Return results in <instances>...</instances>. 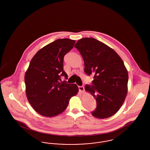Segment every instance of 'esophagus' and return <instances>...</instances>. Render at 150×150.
<instances>
[{"instance_id":"34e87169","label":"esophagus","mask_w":150,"mask_h":150,"mask_svg":"<svg viewBox=\"0 0 150 150\" xmlns=\"http://www.w3.org/2000/svg\"><path fill=\"white\" fill-rule=\"evenodd\" d=\"M79 90L80 93H84V87L83 86H79Z\"/></svg>"}]
</instances>
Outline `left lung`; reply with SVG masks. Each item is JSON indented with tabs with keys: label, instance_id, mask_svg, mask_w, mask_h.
I'll return each instance as SVG.
<instances>
[{
	"label": "left lung",
	"instance_id": "8db88e82",
	"mask_svg": "<svg viewBox=\"0 0 150 150\" xmlns=\"http://www.w3.org/2000/svg\"><path fill=\"white\" fill-rule=\"evenodd\" d=\"M75 47L84 62V72L93 75V86L85 89L92 94L97 107L94 117L106 119L120 108L128 92V73L120 57L113 49L93 38L79 40Z\"/></svg>",
	"mask_w": 150,
	"mask_h": 150
}]
</instances>
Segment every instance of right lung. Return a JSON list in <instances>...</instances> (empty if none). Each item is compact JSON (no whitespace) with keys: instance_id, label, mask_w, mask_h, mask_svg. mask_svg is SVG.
I'll use <instances>...</instances> for the list:
<instances>
[{"instance_id":"right-lung-1","label":"right lung","mask_w":150,"mask_h":150,"mask_svg":"<svg viewBox=\"0 0 150 150\" xmlns=\"http://www.w3.org/2000/svg\"><path fill=\"white\" fill-rule=\"evenodd\" d=\"M75 43L67 38L57 39L40 49L30 61L25 75L26 94L31 106L42 116L61 114L78 93L76 84L59 81L62 76L67 78L64 57Z\"/></svg>"}]
</instances>
